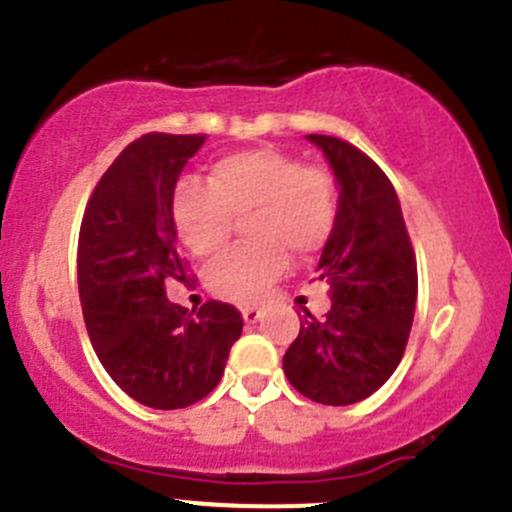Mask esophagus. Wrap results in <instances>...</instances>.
I'll return each instance as SVG.
<instances>
[{"instance_id": "1", "label": "esophagus", "mask_w": 512, "mask_h": 512, "mask_svg": "<svg viewBox=\"0 0 512 512\" xmlns=\"http://www.w3.org/2000/svg\"><path fill=\"white\" fill-rule=\"evenodd\" d=\"M242 319H245V324H255L262 319V311L255 306H247V309H242Z\"/></svg>"}]
</instances>
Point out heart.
Returning a JSON list of instances; mask_svg holds the SVG:
<instances>
[{
	"label": "heart",
	"instance_id": "heart-1",
	"mask_svg": "<svg viewBox=\"0 0 512 512\" xmlns=\"http://www.w3.org/2000/svg\"><path fill=\"white\" fill-rule=\"evenodd\" d=\"M174 223L193 255L208 257L245 220L250 242L230 247L208 265L206 284L220 299L255 304L299 260L319 255L338 218V188L331 171L304 166L279 149H250L218 159L208 186L184 181L174 193Z\"/></svg>",
	"mask_w": 512,
	"mask_h": 512
}]
</instances>
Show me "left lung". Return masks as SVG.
Here are the masks:
<instances>
[{"label":"left lung","instance_id":"8db88e82","mask_svg":"<svg viewBox=\"0 0 512 512\" xmlns=\"http://www.w3.org/2000/svg\"><path fill=\"white\" fill-rule=\"evenodd\" d=\"M306 139L326 154L341 186L336 228L316 265L331 309L324 319L304 311L282 365L301 395L341 407L373 395L400 365L417 301V260L385 171L343 139Z\"/></svg>","mask_w":512,"mask_h":512}]
</instances>
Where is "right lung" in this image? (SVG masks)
Masks as SVG:
<instances>
[{
	"label": "right lung",
	"instance_id": "right-lung-1",
	"mask_svg": "<svg viewBox=\"0 0 512 512\" xmlns=\"http://www.w3.org/2000/svg\"><path fill=\"white\" fill-rule=\"evenodd\" d=\"M206 134L149 132L95 186L78 238V289L102 368L132 400L181 410L215 390L242 316L223 301L188 311L164 279L186 277L171 203L186 161Z\"/></svg>",
	"mask_w": 512,
	"mask_h": 512
}]
</instances>
